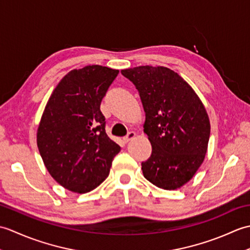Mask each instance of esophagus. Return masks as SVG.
I'll use <instances>...</instances> for the list:
<instances>
[{"mask_svg": "<svg viewBox=\"0 0 250 250\" xmlns=\"http://www.w3.org/2000/svg\"><path fill=\"white\" fill-rule=\"evenodd\" d=\"M135 135H136V134L134 133V132H130V133H129L128 135H126L125 137H124V142H125V143H129L131 140L134 139Z\"/></svg>", "mask_w": 250, "mask_h": 250, "instance_id": "esophagus-1", "label": "esophagus"}]
</instances>
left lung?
<instances>
[{
    "label": "left lung",
    "mask_w": 250,
    "mask_h": 250,
    "mask_svg": "<svg viewBox=\"0 0 250 250\" xmlns=\"http://www.w3.org/2000/svg\"><path fill=\"white\" fill-rule=\"evenodd\" d=\"M121 73L135 84L145 110L144 133L152 151L142 162L144 177L164 190L183 187L203 163L208 146L210 124L203 103L168 67L143 65Z\"/></svg>",
    "instance_id": "obj_1"
}]
</instances>
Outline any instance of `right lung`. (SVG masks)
Wrapping results in <instances>:
<instances>
[{
  "instance_id": "add662e5",
  "label": "right lung",
  "mask_w": 250,
  "mask_h": 250,
  "mask_svg": "<svg viewBox=\"0 0 250 250\" xmlns=\"http://www.w3.org/2000/svg\"><path fill=\"white\" fill-rule=\"evenodd\" d=\"M119 71L102 65L72 70L52 91L36 142L51 177L62 187L87 193L107 178L120 146L105 132L101 102Z\"/></svg>"
}]
</instances>
